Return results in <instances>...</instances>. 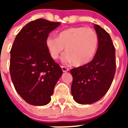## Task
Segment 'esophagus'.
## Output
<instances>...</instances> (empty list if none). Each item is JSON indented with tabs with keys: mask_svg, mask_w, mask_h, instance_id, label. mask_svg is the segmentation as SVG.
<instances>
[{
	"mask_svg": "<svg viewBox=\"0 0 128 128\" xmlns=\"http://www.w3.org/2000/svg\"><path fill=\"white\" fill-rule=\"evenodd\" d=\"M62 69L63 72H67V71H68V68H66V66H62Z\"/></svg>",
	"mask_w": 128,
	"mask_h": 128,
	"instance_id": "obj_1",
	"label": "esophagus"
}]
</instances>
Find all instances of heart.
I'll return each mask as SVG.
<instances>
[{"label":"heart","mask_w":128,"mask_h":128,"mask_svg":"<svg viewBox=\"0 0 128 128\" xmlns=\"http://www.w3.org/2000/svg\"><path fill=\"white\" fill-rule=\"evenodd\" d=\"M99 38L93 29L84 27L70 28L59 32L57 38L48 36L46 46L54 60L63 54L64 63H71L76 66H82L90 62L96 54Z\"/></svg>","instance_id":"obj_1"}]
</instances>
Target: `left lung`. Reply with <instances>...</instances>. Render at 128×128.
Masks as SVG:
<instances>
[{"instance_id": "8db88e82", "label": "left lung", "mask_w": 128, "mask_h": 128, "mask_svg": "<svg viewBox=\"0 0 128 128\" xmlns=\"http://www.w3.org/2000/svg\"><path fill=\"white\" fill-rule=\"evenodd\" d=\"M94 26L99 38L94 58L86 65L70 70L71 92L76 102L81 104L101 99L111 86L116 70L115 48L110 36L99 25Z\"/></svg>"}]
</instances>
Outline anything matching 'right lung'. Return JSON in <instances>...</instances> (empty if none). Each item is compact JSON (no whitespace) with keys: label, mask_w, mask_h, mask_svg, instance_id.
<instances>
[{"label":"right lung","mask_w":128,"mask_h":128,"mask_svg":"<svg viewBox=\"0 0 128 128\" xmlns=\"http://www.w3.org/2000/svg\"><path fill=\"white\" fill-rule=\"evenodd\" d=\"M60 25L42 18L30 22L18 33L11 47V80L17 93L31 105L49 103L63 74L46 46L48 34Z\"/></svg>","instance_id":"obj_1"}]
</instances>
